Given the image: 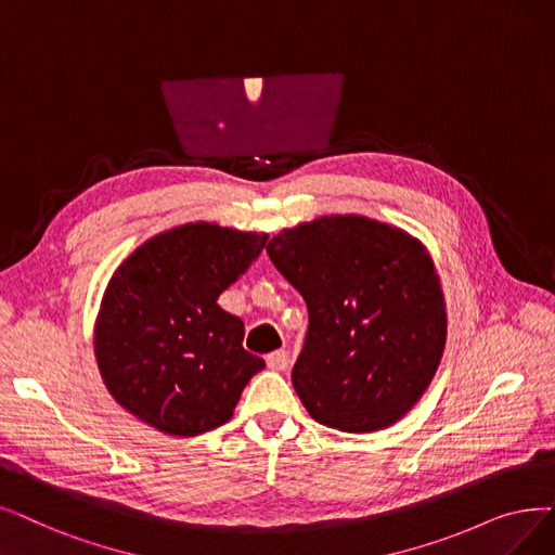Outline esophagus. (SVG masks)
I'll list each match as a JSON object with an SVG mask.
<instances>
[{"label":"esophagus","mask_w":555,"mask_h":555,"mask_svg":"<svg viewBox=\"0 0 555 555\" xmlns=\"http://www.w3.org/2000/svg\"><path fill=\"white\" fill-rule=\"evenodd\" d=\"M264 360H268V367L274 372H283V370H287V365H291V356H287L285 349L272 351Z\"/></svg>","instance_id":"esophagus-1"}]
</instances>
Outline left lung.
Masks as SVG:
<instances>
[{
  "label": "left lung",
  "mask_w": 555,
  "mask_h": 555,
  "mask_svg": "<svg viewBox=\"0 0 555 555\" xmlns=\"http://www.w3.org/2000/svg\"><path fill=\"white\" fill-rule=\"evenodd\" d=\"M268 254L308 306L293 370L308 415L372 433L411 413L447 343L440 276L420 240L363 215H324L283 229Z\"/></svg>",
  "instance_id": "8db88e82"
}]
</instances>
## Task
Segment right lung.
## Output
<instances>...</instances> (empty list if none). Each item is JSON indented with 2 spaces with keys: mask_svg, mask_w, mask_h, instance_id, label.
<instances>
[{
  "mask_svg": "<svg viewBox=\"0 0 555 555\" xmlns=\"http://www.w3.org/2000/svg\"><path fill=\"white\" fill-rule=\"evenodd\" d=\"M268 233L188 222L142 243L113 272L94 322V358L111 397L135 420L192 438L233 417L264 360L220 308Z\"/></svg>",
  "mask_w": 555,
  "mask_h": 555,
  "instance_id": "obj_1",
  "label": "right lung"
}]
</instances>
